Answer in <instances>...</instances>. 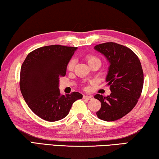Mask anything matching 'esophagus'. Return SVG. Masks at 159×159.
<instances>
[{"mask_svg":"<svg viewBox=\"0 0 159 159\" xmlns=\"http://www.w3.org/2000/svg\"><path fill=\"white\" fill-rule=\"evenodd\" d=\"M83 98L86 100H92V96H87V95H84L83 97Z\"/></svg>","mask_w":159,"mask_h":159,"instance_id":"34e87169","label":"esophagus"}]
</instances>
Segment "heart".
Returning a JSON list of instances; mask_svg holds the SVG:
<instances>
[{
    "label": "heart",
    "mask_w": 159,
    "mask_h": 159,
    "mask_svg": "<svg viewBox=\"0 0 159 159\" xmlns=\"http://www.w3.org/2000/svg\"><path fill=\"white\" fill-rule=\"evenodd\" d=\"M85 58H86V60H87L88 64H89V66H92V65L93 63H100L101 64L100 59L98 58V57L92 55V54H88V55L85 56ZM75 64V60L71 59L67 65V69L68 70H72L74 68Z\"/></svg>",
    "instance_id": "b5f03b06"
}]
</instances>
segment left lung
Here are the masks:
<instances>
[{
	"instance_id": "8db88e82",
	"label": "left lung",
	"mask_w": 159,
	"mask_h": 159,
	"mask_svg": "<svg viewBox=\"0 0 159 159\" xmlns=\"http://www.w3.org/2000/svg\"><path fill=\"white\" fill-rule=\"evenodd\" d=\"M94 49L110 63L106 82L111 92L107 97H93L101 103L97 116L105 121L117 120L134 108L141 96L144 84L141 62L131 49L120 44L107 42L95 46Z\"/></svg>"
}]
</instances>
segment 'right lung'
<instances>
[{
	"label": "right lung",
	"mask_w": 159,
	"mask_h": 159,
	"mask_svg": "<svg viewBox=\"0 0 159 159\" xmlns=\"http://www.w3.org/2000/svg\"><path fill=\"white\" fill-rule=\"evenodd\" d=\"M77 47L51 45L30 53L20 70V87L31 110L49 122L58 121L69 113L72 103L82 98L74 92L61 95L59 79L66 74L67 65Z\"/></svg>",
	"instance_id": "right-lung-1"
}]
</instances>
